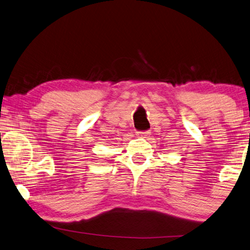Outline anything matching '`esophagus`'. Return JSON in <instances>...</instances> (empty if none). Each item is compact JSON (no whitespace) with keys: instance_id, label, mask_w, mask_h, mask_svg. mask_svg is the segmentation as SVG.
Returning a JSON list of instances; mask_svg holds the SVG:
<instances>
[{"instance_id":"1","label":"esophagus","mask_w":250,"mask_h":250,"mask_svg":"<svg viewBox=\"0 0 250 250\" xmlns=\"http://www.w3.org/2000/svg\"><path fill=\"white\" fill-rule=\"evenodd\" d=\"M137 135L140 137H144V138H148L149 136H150V131H148V130L147 131H138Z\"/></svg>"}]
</instances>
